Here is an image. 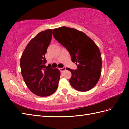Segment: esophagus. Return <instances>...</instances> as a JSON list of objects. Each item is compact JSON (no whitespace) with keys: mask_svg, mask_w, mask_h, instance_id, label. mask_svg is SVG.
Listing matches in <instances>:
<instances>
[{"mask_svg":"<svg viewBox=\"0 0 129 129\" xmlns=\"http://www.w3.org/2000/svg\"><path fill=\"white\" fill-rule=\"evenodd\" d=\"M60 70L61 72H64L65 70H66V68L64 67V68H60Z\"/></svg>","mask_w":129,"mask_h":129,"instance_id":"obj_1","label":"esophagus"}]
</instances>
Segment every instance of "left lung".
<instances>
[{
	"mask_svg": "<svg viewBox=\"0 0 129 129\" xmlns=\"http://www.w3.org/2000/svg\"><path fill=\"white\" fill-rule=\"evenodd\" d=\"M53 35L67 49L72 61L77 65V69H67L72 73L69 80L71 85L83 92L92 89L99 80L102 67L98 46L84 33L74 28L60 27L53 29Z\"/></svg>",
	"mask_w": 129,
	"mask_h": 129,
	"instance_id": "left-lung-1",
	"label": "left lung"
}]
</instances>
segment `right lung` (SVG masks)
Here are the masks:
<instances>
[{
    "mask_svg": "<svg viewBox=\"0 0 129 129\" xmlns=\"http://www.w3.org/2000/svg\"><path fill=\"white\" fill-rule=\"evenodd\" d=\"M52 29L38 33L30 41L20 58V68L24 80L30 91L39 96H48L55 92L60 72L45 66V54L52 38Z\"/></svg>",
    "mask_w": 129,
    "mask_h": 129,
    "instance_id": "right-lung-1",
    "label": "right lung"
}]
</instances>
